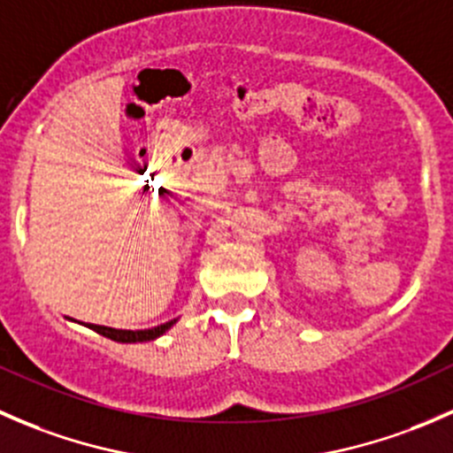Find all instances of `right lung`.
I'll return each mask as SVG.
<instances>
[{
	"label": "right lung",
	"mask_w": 453,
	"mask_h": 453,
	"mask_svg": "<svg viewBox=\"0 0 453 453\" xmlns=\"http://www.w3.org/2000/svg\"><path fill=\"white\" fill-rule=\"evenodd\" d=\"M175 322H177V319H171V322L159 324V326H153V328H144V331H122V328L100 326V324H89V328H91V331L100 333V335L109 337V340H113V342H122V344H134V342H150V340H155V337L164 335V333H166L168 328H171Z\"/></svg>",
	"instance_id": "add662e5"
}]
</instances>
